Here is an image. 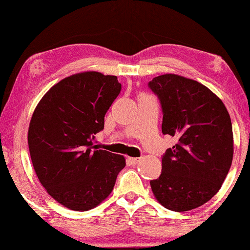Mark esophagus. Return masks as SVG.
Returning <instances> with one entry per match:
<instances>
[{"label": "esophagus", "mask_w": 250, "mask_h": 250, "mask_svg": "<svg viewBox=\"0 0 250 250\" xmlns=\"http://www.w3.org/2000/svg\"><path fill=\"white\" fill-rule=\"evenodd\" d=\"M126 162H127L128 165L134 166V165H136V164L140 162V158H134V157H127Z\"/></svg>", "instance_id": "34e87169"}]
</instances>
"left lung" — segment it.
Segmentation results:
<instances>
[{
  "label": "left lung",
  "mask_w": 250,
  "mask_h": 250,
  "mask_svg": "<svg viewBox=\"0 0 250 250\" xmlns=\"http://www.w3.org/2000/svg\"><path fill=\"white\" fill-rule=\"evenodd\" d=\"M148 86L162 104L163 134L177 139L164 153L160 176L150 181L152 192L167 209H194L218 192L231 167L230 115L217 95L190 78L165 74Z\"/></svg>",
  "instance_id": "1"
}]
</instances>
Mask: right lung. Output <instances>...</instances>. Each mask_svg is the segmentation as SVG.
<instances>
[{
    "label": "right lung",
    "mask_w": 250,
    "mask_h": 250,
    "mask_svg": "<svg viewBox=\"0 0 250 250\" xmlns=\"http://www.w3.org/2000/svg\"><path fill=\"white\" fill-rule=\"evenodd\" d=\"M121 90L116 76L85 71L53 85L34 110L28 128L34 169L47 193L71 210L102 203L126 165L124 157L93 143Z\"/></svg>",
    "instance_id": "1"
}]
</instances>
